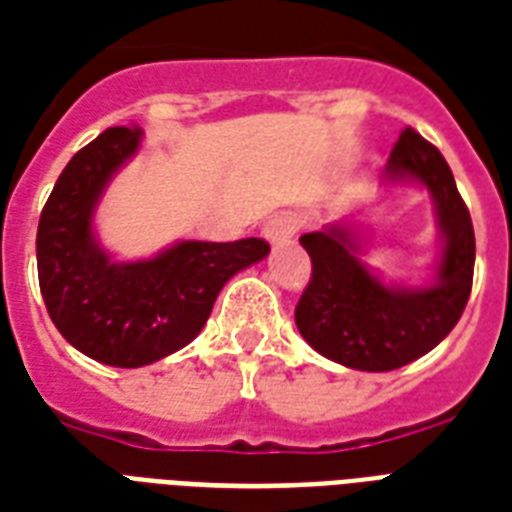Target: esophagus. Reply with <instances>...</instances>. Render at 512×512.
<instances>
[{
  "mask_svg": "<svg viewBox=\"0 0 512 512\" xmlns=\"http://www.w3.org/2000/svg\"><path fill=\"white\" fill-rule=\"evenodd\" d=\"M297 228H300L297 215H292V212H279V215H273L271 220L263 225V236L271 241V244H284V241H289L295 236Z\"/></svg>",
  "mask_w": 512,
  "mask_h": 512,
  "instance_id": "obj_1",
  "label": "esophagus"
}]
</instances>
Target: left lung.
<instances>
[{
    "mask_svg": "<svg viewBox=\"0 0 512 512\" xmlns=\"http://www.w3.org/2000/svg\"><path fill=\"white\" fill-rule=\"evenodd\" d=\"M385 183L422 185L436 204L441 252L425 287L382 281L361 260L353 225L332 223L300 236L313 273L295 308L297 329L321 356L358 372H390L436 348L460 321L473 287V223L441 151L406 127Z\"/></svg>",
    "mask_w": 512,
    "mask_h": 512,
    "instance_id": "1",
    "label": "left lung"
}]
</instances>
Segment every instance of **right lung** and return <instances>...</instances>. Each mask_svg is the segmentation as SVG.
I'll list each match as a JSON object with an SVG mask.
<instances>
[{
  "instance_id": "1",
  "label": "right lung",
  "mask_w": 512,
  "mask_h": 512,
  "mask_svg": "<svg viewBox=\"0 0 512 512\" xmlns=\"http://www.w3.org/2000/svg\"><path fill=\"white\" fill-rule=\"evenodd\" d=\"M140 143L138 127H111L74 154L36 231L39 289L52 324L84 356L122 369L185 348L225 281L271 252L263 239L177 241L148 260H114L95 236V209Z\"/></svg>"
}]
</instances>
